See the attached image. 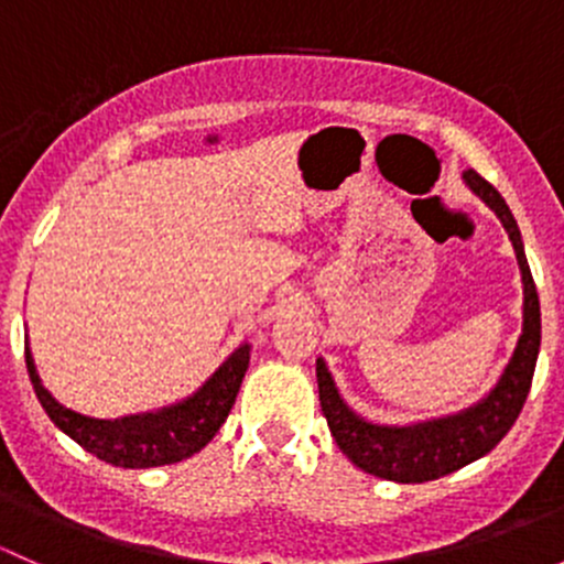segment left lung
<instances>
[{
	"mask_svg": "<svg viewBox=\"0 0 564 564\" xmlns=\"http://www.w3.org/2000/svg\"><path fill=\"white\" fill-rule=\"evenodd\" d=\"M464 182L471 193L482 198L497 213L513 242L516 259L521 267V283H524V324H521L519 344L513 357L505 366L502 377L494 384L482 401L464 409L458 414H447L440 420H425L414 425H377L368 423L357 412L346 406L333 373L327 371L324 360H316V382L322 412L327 417L329 434L335 436L344 456L362 471L382 480L395 482H425L445 477L471 460L482 458L502 442V436L513 429L521 406H524L529 388H532L534 362L540 351V300L534 289L532 272H529L524 242H521L519 224L513 213L499 196L491 182L482 180L477 172H464Z\"/></svg>",
	"mask_w": 564,
	"mask_h": 564,
	"instance_id": "left-lung-1",
	"label": "left lung"
}]
</instances>
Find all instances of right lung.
<instances>
[{"instance_id": "add662e5", "label": "right lung", "mask_w": 564, "mask_h": 564, "mask_svg": "<svg viewBox=\"0 0 564 564\" xmlns=\"http://www.w3.org/2000/svg\"><path fill=\"white\" fill-rule=\"evenodd\" d=\"M250 362V344H240L231 351L224 366L207 379L191 398L163 406L158 412L128 414L119 420H95L62 406L37 377L30 344H26V371L40 406L51 417V423L65 431L73 442L100 460L124 469H150V466L176 464L202 451L220 425L229 417L231 406L240 392L242 377Z\"/></svg>"}]
</instances>
